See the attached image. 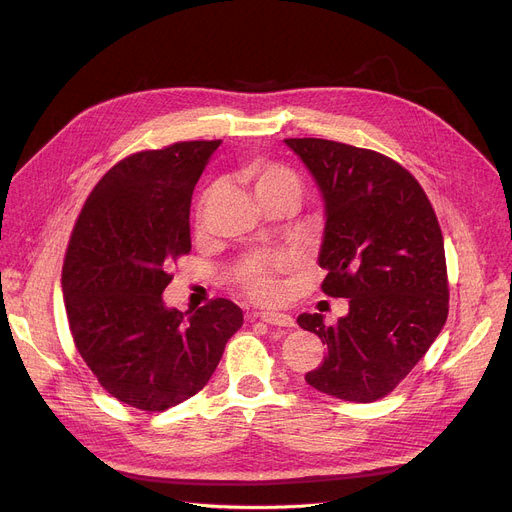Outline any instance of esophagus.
<instances>
[{
    "mask_svg": "<svg viewBox=\"0 0 512 512\" xmlns=\"http://www.w3.org/2000/svg\"><path fill=\"white\" fill-rule=\"evenodd\" d=\"M255 317H259L261 321L270 326H280V328H294V319L288 313H280V311H263L257 313Z\"/></svg>",
    "mask_w": 512,
    "mask_h": 512,
    "instance_id": "34e87169",
    "label": "esophagus"
}]
</instances>
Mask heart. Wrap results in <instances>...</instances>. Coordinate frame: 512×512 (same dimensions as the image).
Listing matches in <instances>:
<instances>
[{
	"label": "heart",
	"mask_w": 512,
	"mask_h": 512,
	"mask_svg": "<svg viewBox=\"0 0 512 512\" xmlns=\"http://www.w3.org/2000/svg\"><path fill=\"white\" fill-rule=\"evenodd\" d=\"M245 178L253 184L261 203L278 197H290L294 201H299L303 195L301 178L290 168L272 164V161H255V164H251L245 170ZM242 284H245L251 297L257 301L267 303L278 299L280 284L276 280V263L263 261L251 265L249 270L242 274Z\"/></svg>",
	"instance_id": "b5f03b06"
}]
</instances>
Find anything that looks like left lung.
<instances>
[{
  "label": "left lung",
  "instance_id": "left-lung-1",
  "mask_svg": "<svg viewBox=\"0 0 512 512\" xmlns=\"http://www.w3.org/2000/svg\"><path fill=\"white\" fill-rule=\"evenodd\" d=\"M311 172L326 207L317 263L321 290L348 299L326 326H299L328 344L305 380L315 390L373 402L392 392L434 344L448 317L444 238L419 182L390 157L326 139L284 141Z\"/></svg>",
  "mask_w": 512,
  "mask_h": 512
}]
</instances>
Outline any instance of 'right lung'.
<instances>
[{"label":"right lung","mask_w":512,"mask_h":512,"mask_svg":"<svg viewBox=\"0 0 512 512\" xmlns=\"http://www.w3.org/2000/svg\"><path fill=\"white\" fill-rule=\"evenodd\" d=\"M222 141L134 153L107 172L70 236L62 267L68 324L99 384L141 411L195 396L242 326L228 299L182 313L164 303L170 261L191 251L195 184Z\"/></svg>","instance_id":"obj_1"}]
</instances>
